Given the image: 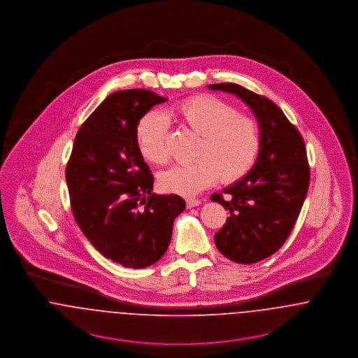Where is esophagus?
<instances>
[{
	"label": "esophagus",
	"mask_w": 358,
	"mask_h": 358,
	"mask_svg": "<svg viewBox=\"0 0 358 358\" xmlns=\"http://www.w3.org/2000/svg\"><path fill=\"white\" fill-rule=\"evenodd\" d=\"M200 204H201V200H199V199H187V208H193V206Z\"/></svg>",
	"instance_id": "1"
}]
</instances>
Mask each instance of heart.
<instances>
[{
    "label": "heart",
    "mask_w": 358,
    "mask_h": 358,
    "mask_svg": "<svg viewBox=\"0 0 358 358\" xmlns=\"http://www.w3.org/2000/svg\"><path fill=\"white\" fill-rule=\"evenodd\" d=\"M174 114L200 139L194 161L159 174L158 184L165 192L192 197L219 178L224 184L238 181L254 168L262 143L255 118L213 95L190 96L176 106ZM136 136L145 159L157 165L169 161V120L162 113H146L136 124Z\"/></svg>",
    "instance_id": "heart-1"
}]
</instances>
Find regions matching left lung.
<instances>
[{
    "instance_id": "8db88e82",
    "label": "left lung",
    "mask_w": 358,
    "mask_h": 358,
    "mask_svg": "<svg viewBox=\"0 0 358 358\" xmlns=\"http://www.w3.org/2000/svg\"><path fill=\"white\" fill-rule=\"evenodd\" d=\"M209 90L231 92L247 103L260 127V150L254 168L236 184L213 193L212 201L229 210L215 234L222 255L251 264L275 254L289 238L306 199L310 168L298 129L268 98L235 85L217 83Z\"/></svg>"
}]
</instances>
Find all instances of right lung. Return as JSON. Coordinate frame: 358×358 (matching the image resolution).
I'll use <instances>...</instances> for the list:
<instances>
[{
	"label": "right lung",
	"instance_id": "1",
	"mask_svg": "<svg viewBox=\"0 0 358 358\" xmlns=\"http://www.w3.org/2000/svg\"><path fill=\"white\" fill-rule=\"evenodd\" d=\"M165 101L142 88L107 96L79 129L66 169L75 222L104 257L129 268L162 257L187 206L177 194L153 193L136 145L138 122Z\"/></svg>",
	"mask_w": 358,
	"mask_h": 358
}]
</instances>
